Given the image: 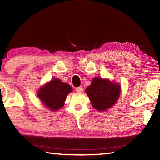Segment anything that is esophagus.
Masks as SVG:
<instances>
[{
  "mask_svg": "<svg viewBox=\"0 0 160 160\" xmlns=\"http://www.w3.org/2000/svg\"><path fill=\"white\" fill-rule=\"evenodd\" d=\"M76 91L78 92H79V93L82 92V91H83L82 86H80V87H78V88H76Z\"/></svg>",
  "mask_w": 160,
  "mask_h": 160,
  "instance_id": "34e87169",
  "label": "esophagus"
}]
</instances>
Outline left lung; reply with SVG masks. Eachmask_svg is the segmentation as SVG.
Segmentation results:
<instances>
[{
    "mask_svg": "<svg viewBox=\"0 0 160 160\" xmlns=\"http://www.w3.org/2000/svg\"><path fill=\"white\" fill-rule=\"evenodd\" d=\"M121 91V85L118 82L96 77L86 88L85 92L94 109L98 112H104L114 106Z\"/></svg>",
    "mask_w": 160,
    "mask_h": 160,
    "instance_id": "left-lung-1",
    "label": "left lung"
}]
</instances>
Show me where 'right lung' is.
Instances as JSON below:
<instances>
[{
	"label": "right lung",
	"instance_id": "right-lung-1",
	"mask_svg": "<svg viewBox=\"0 0 160 160\" xmlns=\"http://www.w3.org/2000/svg\"><path fill=\"white\" fill-rule=\"evenodd\" d=\"M72 91V88L68 84L58 78H53L40 87L37 94L43 105L55 112L64 106L68 94Z\"/></svg>",
	"mask_w": 160,
	"mask_h": 160
}]
</instances>
